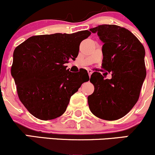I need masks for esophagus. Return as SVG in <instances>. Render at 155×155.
I'll return each instance as SVG.
<instances>
[{
	"mask_svg": "<svg viewBox=\"0 0 155 155\" xmlns=\"http://www.w3.org/2000/svg\"><path fill=\"white\" fill-rule=\"evenodd\" d=\"M87 72H88L89 76H90H90H91V75H92V70H90V69H88V70H87Z\"/></svg>",
	"mask_w": 155,
	"mask_h": 155,
	"instance_id": "esophagus-1",
	"label": "esophagus"
}]
</instances>
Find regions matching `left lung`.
<instances>
[{"mask_svg": "<svg viewBox=\"0 0 155 155\" xmlns=\"http://www.w3.org/2000/svg\"><path fill=\"white\" fill-rule=\"evenodd\" d=\"M104 43L102 68L112 72L111 79H104L94 72L90 81L95 87L87 97L95 116L105 120H117L132 109L139 97L146 71L145 49L130 31L115 25L91 28Z\"/></svg>", "mask_w": 155, "mask_h": 155, "instance_id": "left-lung-1", "label": "left lung"}]
</instances>
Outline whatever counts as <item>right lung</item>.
I'll use <instances>...</instances> for the list:
<instances>
[{
  "label": "right lung",
  "mask_w": 155,
  "mask_h": 155,
  "mask_svg": "<svg viewBox=\"0 0 155 155\" xmlns=\"http://www.w3.org/2000/svg\"><path fill=\"white\" fill-rule=\"evenodd\" d=\"M90 34L34 35L16 47L11 73L19 100L33 116L41 120L60 117L71 97L90 79L85 69L74 74L65 64L76 60L80 43Z\"/></svg>",
  "instance_id": "obj_1"
}]
</instances>
